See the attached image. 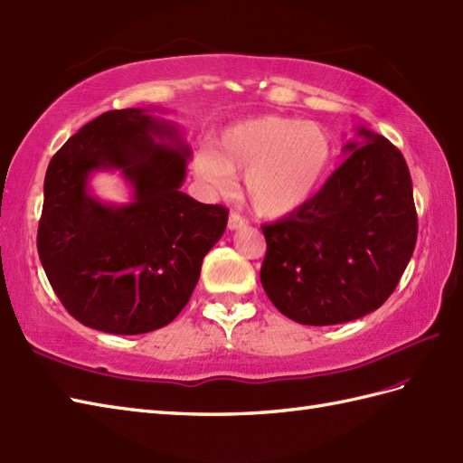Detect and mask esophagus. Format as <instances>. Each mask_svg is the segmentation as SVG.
Returning <instances> with one entry per match:
<instances>
[{"label": "esophagus", "mask_w": 463, "mask_h": 463, "mask_svg": "<svg viewBox=\"0 0 463 463\" xmlns=\"http://www.w3.org/2000/svg\"><path fill=\"white\" fill-rule=\"evenodd\" d=\"M245 225H248V220L245 218H241L240 213H230V218H228V230H241V228H245Z\"/></svg>", "instance_id": "esophagus-1"}]
</instances>
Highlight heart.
<instances>
[{
	"mask_svg": "<svg viewBox=\"0 0 463 463\" xmlns=\"http://www.w3.org/2000/svg\"><path fill=\"white\" fill-rule=\"evenodd\" d=\"M335 142L315 122L261 115L225 128L215 148H202L194 172L213 190H228L245 176L253 212L281 220L309 203L333 168Z\"/></svg>",
	"mask_w": 463,
	"mask_h": 463,
	"instance_id": "1",
	"label": "heart"
}]
</instances>
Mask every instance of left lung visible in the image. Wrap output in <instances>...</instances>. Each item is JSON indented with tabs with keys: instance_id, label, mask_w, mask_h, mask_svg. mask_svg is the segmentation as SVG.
<instances>
[{
	"instance_id": "left-lung-1",
	"label": "left lung",
	"mask_w": 463,
	"mask_h": 463,
	"mask_svg": "<svg viewBox=\"0 0 463 463\" xmlns=\"http://www.w3.org/2000/svg\"><path fill=\"white\" fill-rule=\"evenodd\" d=\"M346 160L317 196L261 225V285L301 325H338L383 305L412 258L418 235L412 178L392 142L361 127Z\"/></svg>"
}]
</instances>
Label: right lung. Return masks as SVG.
<instances>
[{"label":"right lung","mask_w":463,"mask_h":463,"mask_svg":"<svg viewBox=\"0 0 463 463\" xmlns=\"http://www.w3.org/2000/svg\"><path fill=\"white\" fill-rule=\"evenodd\" d=\"M154 109L109 110L49 162L37 251L59 301L79 323L142 335L172 323L190 301L202 261L228 225L223 205L180 192L192 150ZM118 169L133 202L100 203L95 171Z\"/></svg>","instance_id":"1"}]
</instances>
